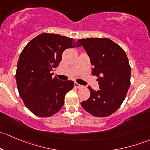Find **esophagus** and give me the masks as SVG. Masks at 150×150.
I'll use <instances>...</instances> for the list:
<instances>
[{"label":"esophagus","mask_w":150,"mask_h":150,"mask_svg":"<svg viewBox=\"0 0 150 150\" xmlns=\"http://www.w3.org/2000/svg\"><path fill=\"white\" fill-rule=\"evenodd\" d=\"M75 88H81L83 87V86H81V85H80V84H78V83H75Z\"/></svg>","instance_id":"esophagus-1"}]
</instances>
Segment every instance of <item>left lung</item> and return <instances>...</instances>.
Instances as JSON below:
<instances>
[{
  "instance_id": "obj_1",
  "label": "left lung",
  "mask_w": 150,
  "mask_h": 150,
  "mask_svg": "<svg viewBox=\"0 0 150 150\" xmlns=\"http://www.w3.org/2000/svg\"><path fill=\"white\" fill-rule=\"evenodd\" d=\"M84 48L93 65L92 75L98 77L99 90L88 86L91 96L81 103L95 117H107L120 107L131 85V67L125 51L106 38L78 40Z\"/></svg>"
}]
</instances>
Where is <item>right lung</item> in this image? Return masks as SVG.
I'll return each instance as SVG.
<instances>
[{
	"instance_id": "obj_1",
	"label": "right lung",
	"mask_w": 150,
	"mask_h": 150,
	"mask_svg": "<svg viewBox=\"0 0 150 150\" xmlns=\"http://www.w3.org/2000/svg\"><path fill=\"white\" fill-rule=\"evenodd\" d=\"M81 45L72 38L44 33L30 40L21 52L16 72L17 88L25 105L35 115L50 117L64 105L74 82L52 78L51 71L59 64L63 51Z\"/></svg>"
}]
</instances>
